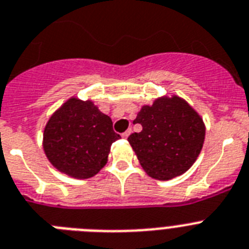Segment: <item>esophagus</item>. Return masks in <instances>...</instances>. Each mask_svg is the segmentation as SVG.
I'll return each mask as SVG.
<instances>
[{"mask_svg":"<svg viewBox=\"0 0 249 249\" xmlns=\"http://www.w3.org/2000/svg\"><path fill=\"white\" fill-rule=\"evenodd\" d=\"M131 132H132V129H131V128L127 129L126 132H123V133H122V137H123V139H127V137H128V136L131 135Z\"/></svg>","mask_w":249,"mask_h":249,"instance_id":"1","label":"esophagus"}]
</instances>
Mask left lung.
Here are the masks:
<instances>
[{"label": "left lung", "mask_w": 249, "mask_h": 249, "mask_svg": "<svg viewBox=\"0 0 249 249\" xmlns=\"http://www.w3.org/2000/svg\"><path fill=\"white\" fill-rule=\"evenodd\" d=\"M133 123L141 132L128 137L146 173L169 180L188 171L200 154L205 139L201 117L180 97L159 98L143 106Z\"/></svg>", "instance_id": "8db88e82"}]
</instances>
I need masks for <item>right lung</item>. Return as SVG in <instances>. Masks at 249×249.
I'll use <instances>...</instances> for the list:
<instances>
[{
  "label": "right lung",
  "mask_w": 249,
  "mask_h": 249,
  "mask_svg": "<svg viewBox=\"0 0 249 249\" xmlns=\"http://www.w3.org/2000/svg\"><path fill=\"white\" fill-rule=\"evenodd\" d=\"M121 136L90 101L70 98L44 129V151L53 166L75 179H88L107 163L110 146Z\"/></svg>",
  "instance_id": "add662e5"
}]
</instances>
